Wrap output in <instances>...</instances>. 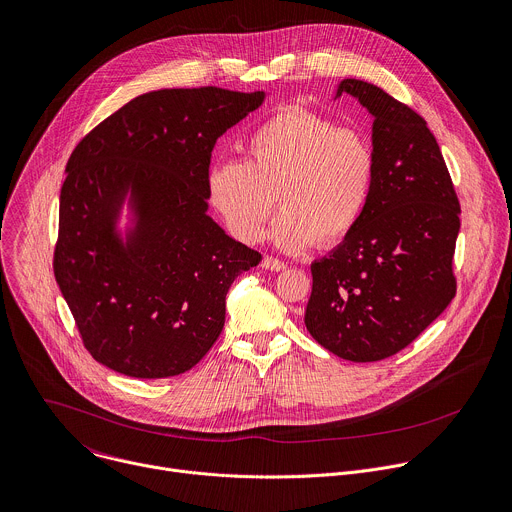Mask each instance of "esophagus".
Returning a JSON list of instances; mask_svg holds the SVG:
<instances>
[{"label": "esophagus", "instance_id": "obj_1", "mask_svg": "<svg viewBox=\"0 0 512 512\" xmlns=\"http://www.w3.org/2000/svg\"><path fill=\"white\" fill-rule=\"evenodd\" d=\"M261 265H263L265 269H269V271H285V269H287V265H285L281 259L271 257V255H265L263 261H261Z\"/></svg>", "mask_w": 512, "mask_h": 512}]
</instances>
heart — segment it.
<instances>
[{
  "instance_id": "heart-1",
  "label": "heart",
  "mask_w": 512,
  "mask_h": 512,
  "mask_svg": "<svg viewBox=\"0 0 512 512\" xmlns=\"http://www.w3.org/2000/svg\"><path fill=\"white\" fill-rule=\"evenodd\" d=\"M247 158H217L207 170V199L233 237L255 243L275 209L271 239L289 253L352 235L370 201L376 152L354 126L307 110L283 108L245 142Z\"/></svg>"
}]
</instances>
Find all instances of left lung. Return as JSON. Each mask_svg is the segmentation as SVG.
Returning a JSON list of instances; mask_svg holds the SVG:
<instances>
[{
  "label": "left lung",
  "mask_w": 512,
  "mask_h": 512,
  "mask_svg": "<svg viewBox=\"0 0 512 512\" xmlns=\"http://www.w3.org/2000/svg\"><path fill=\"white\" fill-rule=\"evenodd\" d=\"M344 92L374 116L376 177L358 227L311 265L305 327L339 358L380 362L410 346L454 299L460 203L418 112L364 80H342L337 96Z\"/></svg>",
  "instance_id": "8db88e82"
}]
</instances>
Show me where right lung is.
Masks as SVG:
<instances>
[{"instance_id":"add662e5","label":"right lung","mask_w":512,"mask_h":512,"mask_svg":"<svg viewBox=\"0 0 512 512\" xmlns=\"http://www.w3.org/2000/svg\"><path fill=\"white\" fill-rule=\"evenodd\" d=\"M263 100V90H156L76 144L60 193L54 275L84 348L102 366L170 378L217 342L225 295L261 253L207 215V170L217 138ZM128 190L139 225L122 246L113 219Z\"/></svg>"}]
</instances>
